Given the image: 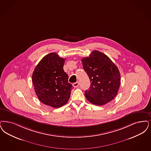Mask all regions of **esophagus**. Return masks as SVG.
<instances>
[{"label": "esophagus", "mask_w": 151, "mask_h": 151, "mask_svg": "<svg viewBox=\"0 0 151 151\" xmlns=\"http://www.w3.org/2000/svg\"><path fill=\"white\" fill-rule=\"evenodd\" d=\"M78 85H79V83H78V82H76V83H73V87H75V88H77V87L78 86Z\"/></svg>", "instance_id": "1"}]
</instances>
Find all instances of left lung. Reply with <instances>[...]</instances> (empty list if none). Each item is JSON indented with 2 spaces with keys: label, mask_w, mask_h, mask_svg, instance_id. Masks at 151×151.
<instances>
[{
  "label": "left lung",
  "mask_w": 151,
  "mask_h": 151,
  "mask_svg": "<svg viewBox=\"0 0 151 151\" xmlns=\"http://www.w3.org/2000/svg\"><path fill=\"white\" fill-rule=\"evenodd\" d=\"M81 62L91 80V86L85 91L87 100L97 106L111 101L120 85V73L117 67L108 56L98 50L93 51Z\"/></svg>",
  "instance_id": "left-lung-1"
}]
</instances>
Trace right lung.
<instances>
[{
	"instance_id": "1",
	"label": "right lung",
	"mask_w": 151,
	"mask_h": 151,
	"mask_svg": "<svg viewBox=\"0 0 151 151\" xmlns=\"http://www.w3.org/2000/svg\"><path fill=\"white\" fill-rule=\"evenodd\" d=\"M65 60L56 53H49L39 62L32 73L37 97L44 104L53 108L66 104L73 88L63 68Z\"/></svg>"
}]
</instances>
